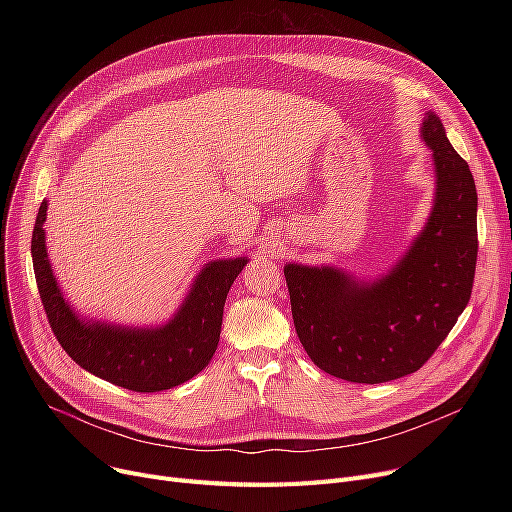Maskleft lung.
Returning a JSON list of instances; mask_svg holds the SVG:
<instances>
[{
	"instance_id": "left-lung-1",
	"label": "left lung",
	"mask_w": 512,
	"mask_h": 512,
	"mask_svg": "<svg viewBox=\"0 0 512 512\" xmlns=\"http://www.w3.org/2000/svg\"><path fill=\"white\" fill-rule=\"evenodd\" d=\"M436 193L411 247L363 280L334 265L286 263L292 319L309 359L334 378L382 384L417 371L465 311L477 261V191L442 120L427 112Z\"/></svg>"
}]
</instances>
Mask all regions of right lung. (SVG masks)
Instances as JSON below:
<instances>
[{
  "instance_id": "add662e5",
  "label": "right lung",
  "mask_w": 512,
  "mask_h": 512,
  "mask_svg": "<svg viewBox=\"0 0 512 512\" xmlns=\"http://www.w3.org/2000/svg\"><path fill=\"white\" fill-rule=\"evenodd\" d=\"M47 201L33 230V267L41 301L64 351L85 371L132 392H161L203 371L220 342L224 303L249 257L203 265L176 313L161 326H122L80 315L51 270L45 247Z\"/></svg>"
}]
</instances>
